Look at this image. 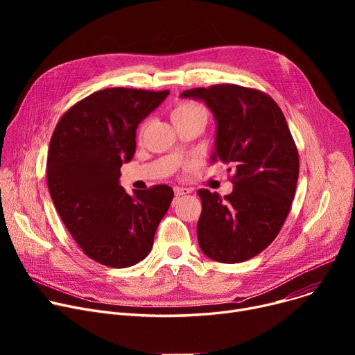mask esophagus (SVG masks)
Returning a JSON list of instances; mask_svg holds the SVG:
<instances>
[{
  "instance_id": "esophagus-1",
  "label": "esophagus",
  "mask_w": 355,
  "mask_h": 355,
  "mask_svg": "<svg viewBox=\"0 0 355 355\" xmlns=\"http://www.w3.org/2000/svg\"><path fill=\"white\" fill-rule=\"evenodd\" d=\"M191 190L190 189H184V187H174V194L175 197H181V196H187L190 194Z\"/></svg>"
}]
</instances>
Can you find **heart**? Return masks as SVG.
<instances>
[{"label":"heart","instance_id":"b5f03b06","mask_svg":"<svg viewBox=\"0 0 355 355\" xmlns=\"http://www.w3.org/2000/svg\"><path fill=\"white\" fill-rule=\"evenodd\" d=\"M171 116H173V119L174 118H193V116H200V118L207 119V112L202 107V105H200L197 102H181L174 107ZM142 129H144V125L141 126L139 132H142Z\"/></svg>","mask_w":355,"mask_h":355}]
</instances>
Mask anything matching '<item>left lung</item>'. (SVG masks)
I'll list each match as a JSON object with an SVG mask.
<instances>
[{"mask_svg":"<svg viewBox=\"0 0 355 355\" xmlns=\"http://www.w3.org/2000/svg\"><path fill=\"white\" fill-rule=\"evenodd\" d=\"M204 101L216 118L213 161L230 164L233 191L201 189L197 223L204 254L240 263L265 250L281 232L295 197L300 155L284 112L265 92L213 85L181 93Z\"/></svg>","mask_w":355,"mask_h":355,"instance_id":"1","label":"left lung"}]
</instances>
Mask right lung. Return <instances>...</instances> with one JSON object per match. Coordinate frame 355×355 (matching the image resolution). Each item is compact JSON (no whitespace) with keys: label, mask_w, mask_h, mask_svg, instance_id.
Instances as JSON below:
<instances>
[{"label":"right lung","mask_w":355,"mask_h":355,"mask_svg":"<svg viewBox=\"0 0 355 355\" xmlns=\"http://www.w3.org/2000/svg\"><path fill=\"white\" fill-rule=\"evenodd\" d=\"M170 90L109 87L64 112L47 155L55 210L83 253L110 268L134 266L153 249L174 191L165 184L129 196L121 166L132 159L137 128Z\"/></svg>","instance_id":"obj_1"}]
</instances>
